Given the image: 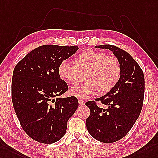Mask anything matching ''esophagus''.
Returning a JSON list of instances; mask_svg holds the SVG:
<instances>
[{"label": "esophagus", "mask_w": 158, "mask_h": 158, "mask_svg": "<svg viewBox=\"0 0 158 158\" xmlns=\"http://www.w3.org/2000/svg\"><path fill=\"white\" fill-rule=\"evenodd\" d=\"M78 102H79L80 105H85V102H84L83 100H82V99H79Z\"/></svg>", "instance_id": "obj_1"}]
</instances>
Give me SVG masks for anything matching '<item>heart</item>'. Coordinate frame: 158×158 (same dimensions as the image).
Here are the masks:
<instances>
[{"label":"heart","mask_w":158,"mask_h":158,"mask_svg":"<svg viewBox=\"0 0 158 158\" xmlns=\"http://www.w3.org/2000/svg\"><path fill=\"white\" fill-rule=\"evenodd\" d=\"M57 72L60 78L68 83L76 84L80 74H85L86 83L72 87L73 97L84 99L100 94L108 93L116 86L121 74V67L117 57L106 53L87 49L75 58V66L67 60L61 61Z\"/></svg>","instance_id":"heart-1"}]
</instances>
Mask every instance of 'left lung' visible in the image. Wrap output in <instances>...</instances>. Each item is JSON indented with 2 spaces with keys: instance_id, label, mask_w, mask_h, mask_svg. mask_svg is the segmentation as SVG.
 Masks as SVG:
<instances>
[{
  "instance_id": "1",
  "label": "left lung",
  "mask_w": 158,
  "mask_h": 158,
  "mask_svg": "<svg viewBox=\"0 0 158 158\" xmlns=\"http://www.w3.org/2000/svg\"><path fill=\"white\" fill-rule=\"evenodd\" d=\"M95 48L113 52L121 67L116 86L105 96L95 99L106 108L98 106L95 101L86 102L90 110L86 120L88 132L97 140L110 143L124 137L139 117L144 98V75L137 61L122 49L112 45Z\"/></svg>"
}]
</instances>
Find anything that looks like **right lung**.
Masks as SVG:
<instances>
[{"instance_id":"1","label":"right lung","mask_w":158,"mask_h":158,"mask_svg":"<svg viewBox=\"0 0 158 158\" xmlns=\"http://www.w3.org/2000/svg\"><path fill=\"white\" fill-rule=\"evenodd\" d=\"M78 49V45H41L15 67L11 85L14 109L23 129L40 143L61 139L68 119L78 107L75 97H57L68 90L58 74L59 64Z\"/></svg>"}]
</instances>
